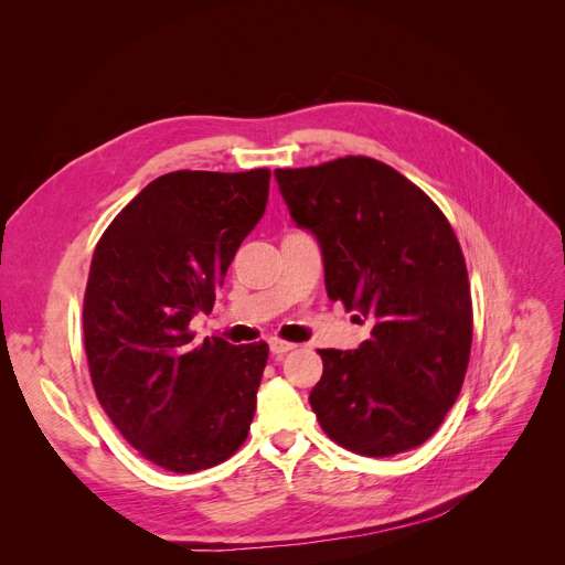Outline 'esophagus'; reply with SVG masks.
I'll list each match as a JSON object with an SVG mask.
<instances>
[{"label": "esophagus", "mask_w": 565, "mask_h": 565, "mask_svg": "<svg viewBox=\"0 0 565 565\" xmlns=\"http://www.w3.org/2000/svg\"><path fill=\"white\" fill-rule=\"evenodd\" d=\"M268 349H270V353L276 355V358H282L287 351L295 349V344H289V341H282V339H270L268 341Z\"/></svg>", "instance_id": "esophagus-1"}]
</instances>
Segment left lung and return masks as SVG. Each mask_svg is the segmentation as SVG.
<instances>
[{"label": "left lung", "instance_id": "left-lung-1", "mask_svg": "<svg viewBox=\"0 0 565 565\" xmlns=\"http://www.w3.org/2000/svg\"><path fill=\"white\" fill-rule=\"evenodd\" d=\"M280 195L322 254L330 299L370 337L322 349L311 407L341 448L391 457L429 440L459 396L471 351L467 264L448 218L370 158L276 169Z\"/></svg>", "mask_w": 565, "mask_h": 565}]
</instances>
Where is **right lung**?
Listing matches in <instances>:
<instances>
[{"mask_svg":"<svg viewBox=\"0 0 565 565\" xmlns=\"http://www.w3.org/2000/svg\"><path fill=\"white\" fill-rule=\"evenodd\" d=\"M268 169L172 172L150 181L100 237L84 295V349L96 396L131 446L177 473L243 446L268 347L195 344L188 324L268 202Z\"/></svg>","mask_w":565,"mask_h":565,"instance_id":"1","label":"right lung"}]
</instances>
